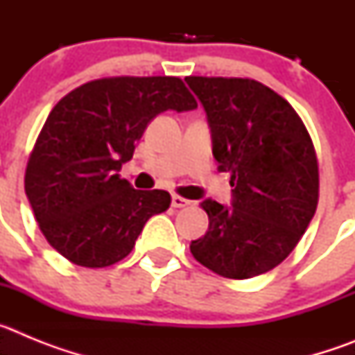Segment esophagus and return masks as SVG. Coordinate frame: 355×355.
<instances>
[{
  "label": "esophagus",
  "mask_w": 355,
  "mask_h": 355,
  "mask_svg": "<svg viewBox=\"0 0 355 355\" xmlns=\"http://www.w3.org/2000/svg\"><path fill=\"white\" fill-rule=\"evenodd\" d=\"M190 205H192V200H188L180 196H172V206H174V208H187V206Z\"/></svg>",
  "instance_id": "34e87169"
}]
</instances>
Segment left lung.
I'll return each mask as SVG.
<instances>
[{
    "label": "left lung",
    "instance_id": "left-lung-1",
    "mask_svg": "<svg viewBox=\"0 0 355 355\" xmlns=\"http://www.w3.org/2000/svg\"><path fill=\"white\" fill-rule=\"evenodd\" d=\"M202 103L218 171L231 174L233 206L200 202L209 225L190 243L215 274L250 279L299 243L318 205L311 137L290 103L249 78H184Z\"/></svg>",
    "mask_w": 355,
    "mask_h": 355
}]
</instances>
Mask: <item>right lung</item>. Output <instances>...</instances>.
I'll use <instances>...</instances> for the list:
<instances>
[{"instance_id":"right-lung-1","label":"right lung","mask_w":355,"mask_h":355,"mask_svg":"<svg viewBox=\"0 0 355 355\" xmlns=\"http://www.w3.org/2000/svg\"><path fill=\"white\" fill-rule=\"evenodd\" d=\"M197 108L174 76H115L81 85L44 122L28 159L24 192L49 245L74 265L121 261L171 193L135 190L119 175L147 124L165 110Z\"/></svg>"}]
</instances>
